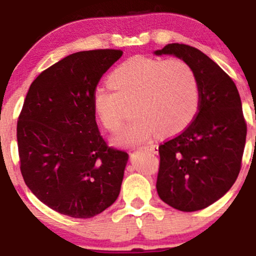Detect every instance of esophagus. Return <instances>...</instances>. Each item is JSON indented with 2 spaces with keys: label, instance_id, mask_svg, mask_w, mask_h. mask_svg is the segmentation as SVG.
<instances>
[{
  "label": "esophagus",
  "instance_id": "obj_1",
  "mask_svg": "<svg viewBox=\"0 0 256 256\" xmlns=\"http://www.w3.org/2000/svg\"><path fill=\"white\" fill-rule=\"evenodd\" d=\"M140 149H143V150H148V152H155L156 154L158 152V146L154 144V143H148V144L140 146Z\"/></svg>",
  "mask_w": 256,
  "mask_h": 256
}]
</instances>
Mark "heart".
I'll return each instance as SVG.
<instances>
[{
	"mask_svg": "<svg viewBox=\"0 0 256 256\" xmlns=\"http://www.w3.org/2000/svg\"><path fill=\"white\" fill-rule=\"evenodd\" d=\"M110 86H98L92 94L96 118L107 130H119L124 119V102H132L137 116L113 138L119 146L144 144L160 130L179 134L192 124L200 104L195 72L182 60L144 56L128 58L108 77Z\"/></svg>",
	"mask_w": 256,
	"mask_h": 256,
	"instance_id": "heart-1",
	"label": "heart"
}]
</instances>
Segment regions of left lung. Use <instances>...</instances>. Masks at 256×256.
Masks as SVG:
<instances>
[{
	"instance_id": "1",
	"label": "left lung",
	"mask_w": 256,
	"mask_h": 256,
	"mask_svg": "<svg viewBox=\"0 0 256 256\" xmlns=\"http://www.w3.org/2000/svg\"><path fill=\"white\" fill-rule=\"evenodd\" d=\"M155 55L186 62L198 82L200 104L185 130L158 146V198L182 212L204 210L236 182L246 146V125L234 80L194 46L167 44Z\"/></svg>"
}]
</instances>
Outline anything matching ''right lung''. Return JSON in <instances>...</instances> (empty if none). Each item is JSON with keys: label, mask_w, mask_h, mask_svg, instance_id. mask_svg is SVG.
<instances>
[{"label": "right lung", "mask_w": 256, "mask_h": 256, "mask_svg": "<svg viewBox=\"0 0 256 256\" xmlns=\"http://www.w3.org/2000/svg\"><path fill=\"white\" fill-rule=\"evenodd\" d=\"M122 50L78 52L32 82L16 126L26 185L52 210L92 218L118 198L128 154L106 144L92 94Z\"/></svg>", "instance_id": "right-lung-1"}]
</instances>
